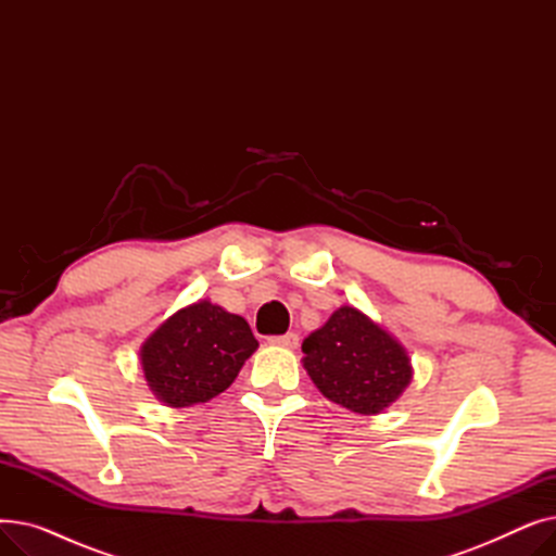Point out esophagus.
Returning <instances> with one entry per match:
<instances>
[{
  "label": "esophagus",
  "mask_w": 556,
  "mask_h": 556,
  "mask_svg": "<svg viewBox=\"0 0 556 556\" xmlns=\"http://www.w3.org/2000/svg\"><path fill=\"white\" fill-rule=\"evenodd\" d=\"M268 342H270V344H275V346L295 349V346L300 344V336L290 331V333H283V336H273V338H268Z\"/></svg>",
  "instance_id": "34e87169"
}]
</instances>
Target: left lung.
I'll use <instances>...</instances> for the list:
<instances>
[{
  "label": "left lung",
  "mask_w": 556,
  "mask_h": 556,
  "mask_svg": "<svg viewBox=\"0 0 556 556\" xmlns=\"http://www.w3.org/2000/svg\"><path fill=\"white\" fill-rule=\"evenodd\" d=\"M311 381L329 401L358 415H378L413 378L405 349L354 306L338 308L302 342Z\"/></svg>",
  "instance_id": "obj_1"
}]
</instances>
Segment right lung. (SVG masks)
Returning a JSON list of instances; mask_svg holds the SVG:
<instances>
[{
    "mask_svg": "<svg viewBox=\"0 0 556 556\" xmlns=\"http://www.w3.org/2000/svg\"><path fill=\"white\" fill-rule=\"evenodd\" d=\"M256 346L241 315L204 300L168 317L143 342L141 367L160 401L189 407L225 392Z\"/></svg>",
    "mask_w": 556,
    "mask_h": 556,
    "instance_id": "right-lung-1",
    "label": "right lung"
}]
</instances>
